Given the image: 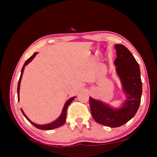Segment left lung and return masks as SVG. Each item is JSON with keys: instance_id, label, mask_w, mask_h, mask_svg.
<instances>
[{"instance_id": "1", "label": "left lung", "mask_w": 157, "mask_h": 157, "mask_svg": "<svg viewBox=\"0 0 157 157\" xmlns=\"http://www.w3.org/2000/svg\"><path fill=\"white\" fill-rule=\"evenodd\" d=\"M116 71L119 77L126 100L120 109H113L102 101L90 97V107L95 121L111 128L124 124L138 110L142 94V82L139 64L126 46L116 44Z\"/></svg>"}]
</instances>
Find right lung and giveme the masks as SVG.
<instances>
[{
    "label": "right lung",
    "mask_w": 157,
    "mask_h": 157,
    "mask_svg": "<svg viewBox=\"0 0 157 157\" xmlns=\"http://www.w3.org/2000/svg\"><path fill=\"white\" fill-rule=\"evenodd\" d=\"M37 54L36 52H35V53L33 54V55L30 57V58L28 59L24 63V65H23V67L21 69V75H20V79H19V81H18V84H17V99H18V101H19V92H20V82H21V77H22V75H23V71H24V68H25V66H26L28 63H29V62H31V61L33 60V59L35 58V56ZM75 98V97H73L71 98L70 99H69L68 100L66 101V103H65L64 105V107H63V111L62 112H61V115L57 118V119L54 121L52 123H50V124H43V125H39V124H35V123H33L32 121H31L29 118H28L27 117V116L25 115L24 112L23 111L22 109H21V111L23 113V115H24V117L26 118V119L29 121V122H31V124L35 126L36 128H37L38 129H40V130H52V129H55V128H58L61 126H62L65 124V121H66V116H67V108H68V106L70 105V103L72 102L74 99Z\"/></svg>",
    "instance_id": "add662e5"
}]
</instances>
